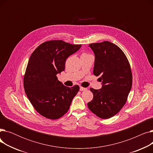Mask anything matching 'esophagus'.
Segmentation results:
<instances>
[{
	"label": "esophagus",
	"mask_w": 153,
	"mask_h": 153,
	"mask_svg": "<svg viewBox=\"0 0 153 153\" xmlns=\"http://www.w3.org/2000/svg\"><path fill=\"white\" fill-rule=\"evenodd\" d=\"M87 88H84V87H80V91H87Z\"/></svg>",
	"instance_id": "esophagus-1"
}]
</instances>
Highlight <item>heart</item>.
Segmentation results:
<instances>
[{
    "label": "heart",
    "mask_w": 153,
    "mask_h": 153,
    "mask_svg": "<svg viewBox=\"0 0 153 153\" xmlns=\"http://www.w3.org/2000/svg\"><path fill=\"white\" fill-rule=\"evenodd\" d=\"M85 55H88V54H87V53H83L81 54V56H85Z\"/></svg>",
    "instance_id": "obj_1"
}]
</instances>
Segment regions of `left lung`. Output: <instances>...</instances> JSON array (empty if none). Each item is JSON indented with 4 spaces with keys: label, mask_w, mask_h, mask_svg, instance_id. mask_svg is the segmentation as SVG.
<instances>
[{
    "label": "left lung",
    "mask_w": 153,
    "mask_h": 153,
    "mask_svg": "<svg viewBox=\"0 0 153 153\" xmlns=\"http://www.w3.org/2000/svg\"><path fill=\"white\" fill-rule=\"evenodd\" d=\"M95 54L94 74L100 76L102 88H91L92 100L87 103L97 117L107 119L115 116L125 104L132 86V73L126 56L110 42L89 45Z\"/></svg>",
    "instance_id": "1"
}]
</instances>
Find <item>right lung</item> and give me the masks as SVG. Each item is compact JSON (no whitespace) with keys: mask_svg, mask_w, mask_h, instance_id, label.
Listing matches in <instances>:
<instances>
[{"mask_svg":"<svg viewBox=\"0 0 153 153\" xmlns=\"http://www.w3.org/2000/svg\"><path fill=\"white\" fill-rule=\"evenodd\" d=\"M81 47L62 40H51L40 45L31 54L23 85L28 99L40 115L56 120L69 110L79 86H65L58 81L57 74L64 71L66 59Z\"/></svg>","mask_w":153,"mask_h":153,"instance_id":"obj_1","label":"right lung"}]
</instances>
